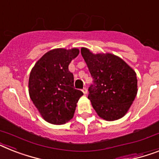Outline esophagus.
Listing matches in <instances>:
<instances>
[{
    "instance_id": "esophagus-1",
    "label": "esophagus",
    "mask_w": 159,
    "mask_h": 159,
    "mask_svg": "<svg viewBox=\"0 0 159 159\" xmlns=\"http://www.w3.org/2000/svg\"><path fill=\"white\" fill-rule=\"evenodd\" d=\"M82 92L84 93V94H87V89H86V87H83V89H82Z\"/></svg>"
}]
</instances>
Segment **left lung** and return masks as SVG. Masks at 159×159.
I'll use <instances>...</instances> for the list:
<instances>
[{
	"label": "left lung",
	"instance_id": "8db88e82",
	"mask_svg": "<svg viewBox=\"0 0 159 159\" xmlns=\"http://www.w3.org/2000/svg\"><path fill=\"white\" fill-rule=\"evenodd\" d=\"M81 53L93 78L88 98L97 114L108 121L123 117L137 95L136 73L115 55H94L85 48Z\"/></svg>",
	"mask_w": 159,
	"mask_h": 159
}]
</instances>
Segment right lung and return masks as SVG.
Returning a JSON list of instances; mask_svg holds the SVG:
<instances>
[{"mask_svg": "<svg viewBox=\"0 0 159 159\" xmlns=\"http://www.w3.org/2000/svg\"><path fill=\"white\" fill-rule=\"evenodd\" d=\"M79 50L63 48L49 51L37 61L29 77V94L43 118L53 125L71 120L77 101L83 94L73 86L69 65Z\"/></svg>", "mask_w": 159, "mask_h": 159, "instance_id": "obj_1", "label": "right lung"}]
</instances>
